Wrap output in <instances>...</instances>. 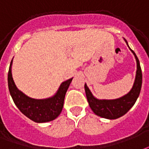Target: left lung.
Masks as SVG:
<instances>
[{"mask_svg": "<svg viewBox=\"0 0 149 149\" xmlns=\"http://www.w3.org/2000/svg\"><path fill=\"white\" fill-rule=\"evenodd\" d=\"M124 40L127 44L128 47L130 48L127 41L125 38ZM130 49L136 59V72L133 87L127 94L114 100H99L92 95L88 85L86 84H84L86 96L89 106L95 114L101 118L107 119H116L123 116L132 108L139 96L142 85L141 69L136 54L130 48Z\"/></svg>", "mask_w": 149, "mask_h": 149, "instance_id": "obj_1", "label": "left lung"}]
</instances>
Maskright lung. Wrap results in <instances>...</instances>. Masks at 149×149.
<instances>
[{"label":"right lung","instance_id":"right-lung-1","mask_svg":"<svg viewBox=\"0 0 149 149\" xmlns=\"http://www.w3.org/2000/svg\"><path fill=\"white\" fill-rule=\"evenodd\" d=\"M13 60L11 61L8 74V84L14 103L22 113L35 122L43 123L54 120L60 115L64 105L66 91L72 78L61 84L58 91L53 96L46 99H33L19 90L14 82L12 74Z\"/></svg>","mask_w":149,"mask_h":149}]
</instances>
